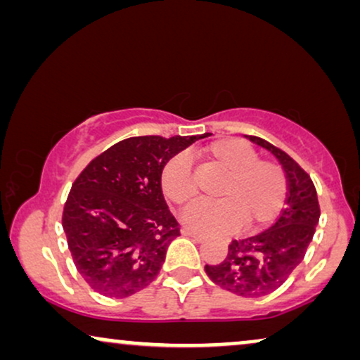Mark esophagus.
<instances>
[{
    "label": "esophagus",
    "mask_w": 360,
    "mask_h": 360,
    "mask_svg": "<svg viewBox=\"0 0 360 360\" xmlns=\"http://www.w3.org/2000/svg\"><path fill=\"white\" fill-rule=\"evenodd\" d=\"M181 233H184L185 236H190V238H193L195 240H198V243H201V240H205L206 239V236L205 234H201V233H196V231H191V229H181Z\"/></svg>",
    "instance_id": "obj_1"
}]
</instances>
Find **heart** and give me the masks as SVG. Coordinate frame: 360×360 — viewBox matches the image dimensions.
<instances>
[{"instance_id":"b5f03b06","label":"heart","mask_w":360,"mask_h":360,"mask_svg":"<svg viewBox=\"0 0 360 360\" xmlns=\"http://www.w3.org/2000/svg\"><path fill=\"white\" fill-rule=\"evenodd\" d=\"M205 155L228 170L219 190L223 198L191 205L184 214L186 226L203 233H223L239 224L252 229L275 219L287 198V176L277 162L260 159L249 142L238 137L211 142ZM160 186L165 198L176 206L195 200L196 184L188 157L176 154L167 160Z\"/></svg>"}]
</instances>
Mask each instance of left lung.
I'll return each mask as SVG.
<instances>
[{
  "instance_id": "8db88e82",
  "label": "left lung",
  "mask_w": 360,
  "mask_h": 360,
  "mask_svg": "<svg viewBox=\"0 0 360 360\" xmlns=\"http://www.w3.org/2000/svg\"><path fill=\"white\" fill-rule=\"evenodd\" d=\"M272 152L287 174V200L278 219L262 233L229 244L221 264H206L205 272L221 288L245 298H257L277 290L302 262L319 221L314 184L287 152L262 137L249 136Z\"/></svg>"
}]
</instances>
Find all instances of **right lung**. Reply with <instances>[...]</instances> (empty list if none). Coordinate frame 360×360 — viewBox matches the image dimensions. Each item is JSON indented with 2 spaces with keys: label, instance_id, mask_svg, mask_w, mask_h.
I'll use <instances>...</instances> for the list:
<instances>
[{
  "label": "right lung",
  "instance_id": "right-lung-1",
  "mask_svg": "<svg viewBox=\"0 0 360 360\" xmlns=\"http://www.w3.org/2000/svg\"><path fill=\"white\" fill-rule=\"evenodd\" d=\"M196 139L129 137L96 155L72 184L62 226L73 264L95 292L126 298L159 275L167 248L180 236L160 174Z\"/></svg>",
  "mask_w": 360,
  "mask_h": 360
}]
</instances>
